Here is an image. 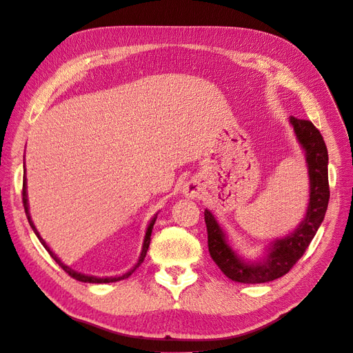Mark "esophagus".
<instances>
[{
  "label": "esophagus",
  "mask_w": 353,
  "mask_h": 353,
  "mask_svg": "<svg viewBox=\"0 0 353 353\" xmlns=\"http://www.w3.org/2000/svg\"><path fill=\"white\" fill-rule=\"evenodd\" d=\"M202 190H203V185H202L201 179H198V177L190 179L189 181H186V183L183 185V188H181L183 195L186 198H190V199L199 198L202 195Z\"/></svg>",
  "instance_id": "esophagus-1"
}]
</instances>
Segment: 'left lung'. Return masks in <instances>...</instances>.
Instances as JSON below:
<instances>
[{"label":"left lung","instance_id":"1","mask_svg":"<svg viewBox=\"0 0 353 353\" xmlns=\"http://www.w3.org/2000/svg\"><path fill=\"white\" fill-rule=\"evenodd\" d=\"M289 123L303 151L310 179L308 205L296 229L286 236L272 239L264 248L263 256L251 259L237 251L212 211L208 208L203 211L210 255L233 281L256 284L272 281L286 274L303 255L324 220L330 198L325 142L310 120L289 117Z\"/></svg>","mask_w":353,"mask_h":353}]
</instances>
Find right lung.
I'll use <instances>...</instances> for the list:
<instances>
[{"label": "right lung", "instance_id": "obj_1", "mask_svg": "<svg viewBox=\"0 0 353 353\" xmlns=\"http://www.w3.org/2000/svg\"><path fill=\"white\" fill-rule=\"evenodd\" d=\"M23 207H25V211H26V217H28V221H29V224H30V227H32V230H33V233L37 234V237L39 239V242L42 243V246L47 249V251L50 252V255L54 258V261L57 264H59L67 274L69 276H72L73 279H76V280H79V281H83V283H114V281H120V280H124V279H128L129 276H132V272L138 268L142 263H143V258H145V255H146V251H148V248H150V243H151V233H152V229H154V224H155V220H157V215H158V212L154 215V217L151 219V221H150V224H148V227H146V232H145V236H143V242H142V249H141V254H139V259L136 261V264L129 270V271H126L124 272V274H121V276H114V277H97V276H88V274H83V272H77V271H74L73 268H70L69 265H65L63 261L57 256L52 251H51V248L47 245V242L43 241V239L41 237V234H39V232H38V229L35 227V224H33V221H32V217H30V212H29V201H28V181H26V170H25V176H23Z\"/></svg>", "mask_w": 353, "mask_h": 353}]
</instances>
